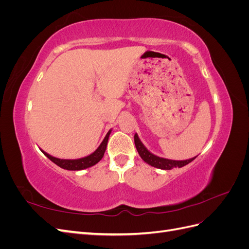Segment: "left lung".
Listing matches in <instances>:
<instances>
[{
	"label": "left lung",
	"instance_id": "1",
	"mask_svg": "<svg viewBox=\"0 0 249 249\" xmlns=\"http://www.w3.org/2000/svg\"><path fill=\"white\" fill-rule=\"evenodd\" d=\"M134 141H135V146L137 148V152L139 154V156L141 157V159L146 162L148 165L156 168H160L163 170H170L172 168H180L185 166V165L189 164L190 162H192L195 158H191V159H188V160H170V159H165V158H161V157H158L154 154H152L149 152V150L144 146V144L141 142V140L139 139L138 135L135 134L134 136Z\"/></svg>",
	"mask_w": 249,
	"mask_h": 249
}]
</instances>
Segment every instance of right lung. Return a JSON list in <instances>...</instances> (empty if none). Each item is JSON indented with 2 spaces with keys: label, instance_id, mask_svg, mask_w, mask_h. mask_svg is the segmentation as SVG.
<instances>
[{
  "label": "right lung",
  "instance_id": "obj_1",
  "mask_svg": "<svg viewBox=\"0 0 249 249\" xmlns=\"http://www.w3.org/2000/svg\"><path fill=\"white\" fill-rule=\"evenodd\" d=\"M111 131L112 130H110L107 133V135L105 136L100 146L97 147L92 154H90L89 156H86L84 158H80V159H72V160L71 159H59V158L49 155L41 148H40V150L43 153L44 156H47L52 162H54L56 165H58L59 167H61L66 170H83V169H86L88 167L93 166V165L99 163L102 160L105 152H106L107 143H108V139H109V136L111 134Z\"/></svg>",
  "mask_w": 249,
  "mask_h": 249
}]
</instances>
